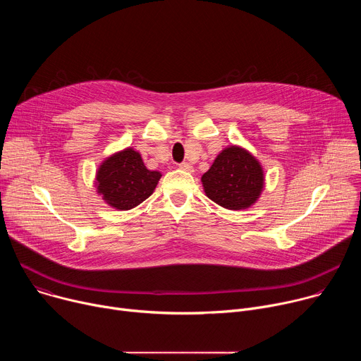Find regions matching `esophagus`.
<instances>
[{"label": "esophagus", "instance_id": "1", "mask_svg": "<svg viewBox=\"0 0 361 361\" xmlns=\"http://www.w3.org/2000/svg\"><path fill=\"white\" fill-rule=\"evenodd\" d=\"M180 169H181V170H184V171L192 173V166H190L188 163H181V164H180Z\"/></svg>", "mask_w": 361, "mask_h": 361}]
</instances>
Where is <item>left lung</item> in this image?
Wrapping results in <instances>:
<instances>
[{
  "instance_id": "8db88e82",
  "label": "left lung",
  "mask_w": 361,
  "mask_h": 361,
  "mask_svg": "<svg viewBox=\"0 0 361 361\" xmlns=\"http://www.w3.org/2000/svg\"><path fill=\"white\" fill-rule=\"evenodd\" d=\"M204 192L228 210H244L259 200L264 173L251 154L238 147L224 148L207 173L201 177Z\"/></svg>"
}]
</instances>
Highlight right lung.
<instances>
[{"label": "right lung", "instance_id": "1", "mask_svg": "<svg viewBox=\"0 0 361 361\" xmlns=\"http://www.w3.org/2000/svg\"><path fill=\"white\" fill-rule=\"evenodd\" d=\"M160 178L161 173L147 170L138 151L126 148L101 163L95 184L111 207L131 210L152 194Z\"/></svg>", "mask_w": 361, "mask_h": 361}]
</instances>
